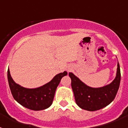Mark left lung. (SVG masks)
Masks as SVG:
<instances>
[{
    "label": "left lung",
    "mask_w": 128,
    "mask_h": 128,
    "mask_svg": "<svg viewBox=\"0 0 128 128\" xmlns=\"http://www.w3.org/2000/svg\"><path fill=\"white\" fill-rule=\"evenodd\" d=\"M71 86L76 102L80 108L88 111L99 110L112 102L117 95L120 82L119 63H117V75L110 84L100 88L86 85L74 74L69 72Z\"/></svg>",
    "instance_id": "8db88e82"
}]
</instances>
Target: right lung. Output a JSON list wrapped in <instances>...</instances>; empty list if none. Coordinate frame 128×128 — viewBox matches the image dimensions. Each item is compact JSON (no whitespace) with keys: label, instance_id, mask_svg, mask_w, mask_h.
Instances as JSON below:
<instances>
[{"label":"right lung","instance_id":"add662e5","mask_svg":"<svg viewBox=\"0 0 128 128\" xmlns=\"http://www.w3.org/2000/svg\"><path fill=\"white\" fill-rule=\"evenodd\" d=\"M67 75L66 71L54 77L47 84L36 88H26L16 84L8 70L9 86L13 98L19 104L32 110H42L52 104L54 94L62 78Z\"/></svg>","mask_w":128,"mask_h":128}]
</instances>
